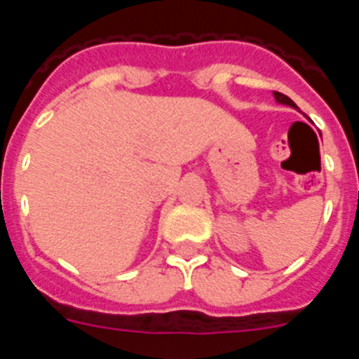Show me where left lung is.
Listing matches in <instances>:
<instances>
[{
	"label": "left lung",
	"mask_w": 359,
	"mask_h": 359,
	"mask_svg": "<svg viewBox=\"0 0 359 359\" xmlns=\"http://www.w3.org/2000/svg\"><path fill=\"white\" fill-rule=\"evenodd\" d=\"M273 95H275V100H277L278 104H286V106H291V107H294V109H298L297 104H294L290 97L278 93V91H273Z\"/></svg>",
	"instance_id": "1"
}]
</instances>
